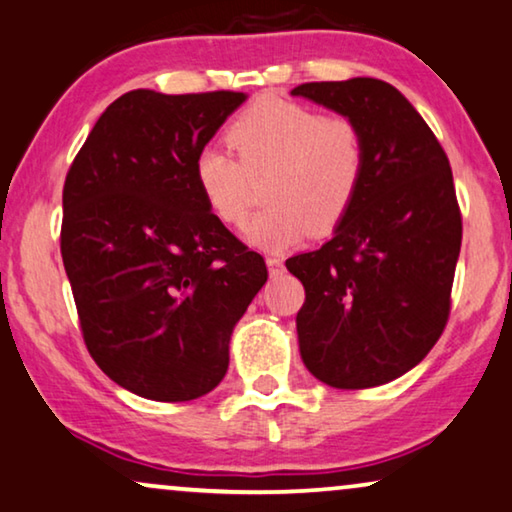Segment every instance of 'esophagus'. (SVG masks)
<instances>
[{
	"label": "esophagus",
	"mask_w": 512,
	"mask_h": 512,
	"mask_svg": "<svg viewBox=\"0 0 512 512\" xmlns=\"http://www.w3.org/2000/svg\"><path fill=\"white\" fill-rule=\"evenodd\" d=\"M267 267L271 278H278L283 274V260H278V257H267Z\"/></svg>",
	"instance_id": "obj_1"
}]
</instances>
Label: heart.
Wrapping results in <instances>:
<instances>
[{
  "label": "heart",
  "instance_id": "b5f03b06",
  "mask_svg": "<svg viewBox=\"0 0 512 512\" xmlns=\"http://www.w3.org/2000/svg\"><path fill=\"white\" fill-rule=\"evenodd\" d=\"M238 159L220 147L201 149L196 187L210 213L224 224L248 217L250 177L269 173L267 210L252 217L245 241L278 252L311 234H327L344 220L365 177L367 149L356 121L325 117L318 109L262 98L227 128Z\"/></svg>",
  "mask_w": 512,
  "mask_h": 512
}]
</instances>
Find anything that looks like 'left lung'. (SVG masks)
<instances>
[{
  "label": "left lung",
  "instance_id": "obj_1",
  "mask_svg": "<svg viewBox=\"0 0 512 512\" xmlns=\"http://www.w3.org/2000/svg\"><path fill=\"white\" fill-rule=\"evenodd\" d=\"M292 95L356 121L367 149L363 185L335 236L285 262L306 290L299 353L327 386L388 384L445 330L461 250L452 168L412 102L386 81H313Z\"/></svg>",
  "mask_w": 512,
  "mask_h": 512
}]
</instances>
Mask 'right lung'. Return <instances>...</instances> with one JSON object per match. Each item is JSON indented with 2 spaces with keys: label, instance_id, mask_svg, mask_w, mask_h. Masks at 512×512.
<instances>
[{
  "label": "right lung",
  "instance_id": "right-lung-1",
  "mask_svg": "<svg viewBox=\"0 0 512 512\" xmlns=\"http://www.w3.org/2000/svg\"><path fill=\"white\" fill-rule=\"evenodd\" d=\"M245 98L124 93L67 173L60 252L84 342L140 398L213 391L231 332L267 283L262 255L210 213L194 180L196 156Z\"/></svg>",
  "mask_w": 512,
  "mask_h": 512
}]
</instances>
